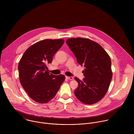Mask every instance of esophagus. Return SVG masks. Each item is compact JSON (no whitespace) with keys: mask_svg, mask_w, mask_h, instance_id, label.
<instances>
[{"mask_svg":"<svg viewBox=\"0 0 134 134\" xmlns=\"http://www.w3.org/2000/svg\"><path fill=\"white\" fill-rule=\"evenodd\" d=\"M66 78L67 79H68V80H73V77H69V76H66Z\"/></svg>","mask_w":134,"mask_h":134,"instance_id":"1","label":"esophagus"}]
</instances>
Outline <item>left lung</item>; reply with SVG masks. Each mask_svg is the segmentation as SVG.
Instances as JSON below:
<instances>
[{"label": "left lung", "mask_w": 134, "mask_h": 134, "mask_svg": "<svg viewBox=\"0 0 134 134\" xmlns=\"http://www.w3.org/2000/svg\"><path fill=\"white\" fill-rule=\"evenodd\" d=\"M66 43L78 63L85 67L83 81L75 77L79 83L76 97L86 104L97 103L105 96L112 77L109 55L99 43L87 38H70Z\"/></svg>", "instance_id": "8db88e82"}]
</instances>
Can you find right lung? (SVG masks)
Here are the masks:
<instances>
[{
    "label": "right lung",
    "mask_w": 134,
    "mask_h": 134,
    "mask_svg": "<svg viewBox=\"0 0 134 134\" xmlns=\"http://www.w3.org/2000/svg\"><path fill=\"white\" fill-rule=\"evenodd\" d=\"M64 43L63 39H45L30 46L18 64L20 83L34 101L46 103L52 100L65 79L64 75H54L47 65Z\"/></svg>",
    "instance_id": "1"
}]
</instances>
